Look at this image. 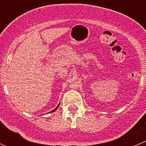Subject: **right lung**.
<instances>
[{
    "instance_id": "right-lung-1",
    "label": "right lung",
    "mask_w": 146,
    "mask_h": 146,
    "mask_svg": "<svg viewBox=\"0 0 146 146\" xmlns=\"http://www.w3.org/2000/svg\"><path fill=\"white\" fill-rule=\"evenodd\" d=\"M58 107H59V104H58V106H57V107H56V108H55V109H54V110H52V111H50V112H53V111H56V110H57V109H58Z\"/></svg>"
}]
</instances>
